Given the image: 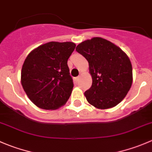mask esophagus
I'll return each instance as SVG.
<instances>
[{"instance_id":"34e87169","label":"esophagus","mask_w":152,"mask_h":152,"mask_svg":"<svg viewBox=\"0 0 152 152\" xmlns=\"http://www.w3.org/2000/svg\"><path fill=\"white\" fill-rule=\"evenodd\" d=\"M79 79H80V76H77V77H76L74 79V81L75 82H78L79 81Z\"/></svg>"}]
</instances>
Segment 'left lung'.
<instances>
[{"mask_svg":"<svg viewBox=\"0 0 152 152\" xmlns=\"http://www.w3.org/2000/svg\"><path fill=\"white\" fill-rule=\"evenodd\" d=\"M76 50L88 62L93 79L85 92L87 102L102 110L118 104L132 84V67L125 52L102 37L84 41Z\"/></svg>","mask_w":152,"mask_h":152,"instance_id":"1","label":"left lung"}]
</instances>
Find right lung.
<instances>
[{"label":"right lung","mask_w":152,"mask_h":152,"mask_svg":"<svg viewBox=\"0 0 152 152\" xmlns=\"http://www.w3.org/2000/svg\"><path fill=\"white\" fill-rule=\"evenodd\" d=\"M75 48L72 42H50L27 56L21 70V84L37 107L56 110L67 102L73 87L67 59Z\"/></svg>","instance_id":"right-lung-1"}]
</instances>
